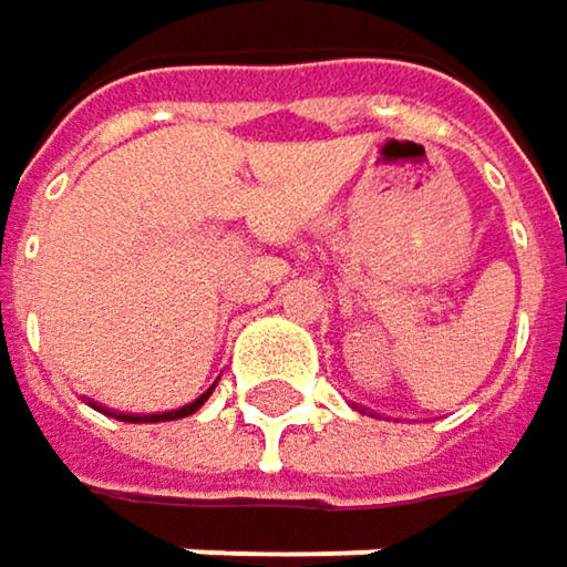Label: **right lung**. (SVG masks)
<instances>
[{"mask_svg": "<svg viewBox=\"0 0 567 567\" xmlns=\"http://www.w3.org/2000/svg\"><path fill=\"white\" fill-rule=\"evenodd\" d=\"M217 386V383H214ZM214 386L207 390V393H200L194 403H187V406H181V410H167V413H112V410H105V406H95L99 413H105V416H115V420H122V423H171V420H184V416H190V413H197L204 403H207V396L214 393Z\"/></svg>", "mask_w": 567, "mask_h": 567, "instance_id": "right-lung-1", "label": "right lung"}]
</instances>
